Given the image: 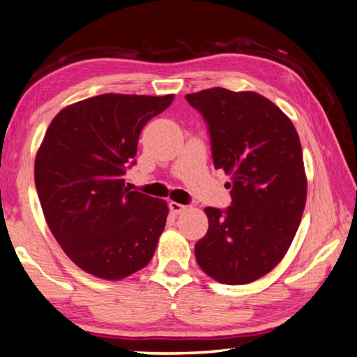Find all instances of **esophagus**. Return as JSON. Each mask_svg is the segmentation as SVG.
<instances>
[{
  "label": "esophagus",
  "mask_w": 357,
  "mask_h": 357,
  "mask_svg": "<svg viewBox=\"0 0 357 357\" xmlns=\"http://www.w3.org/2000/svg\"><path fill=\"white\" fill-rule=\"evenodd\" d=\"M169 208H171L172 213L178 215V213H183L188 207L183 206V204H178V202H175V201H171V202H169Z\"/></svg>",
  "instance_id": "obj_1"
}]
</instances>
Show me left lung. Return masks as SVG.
Returning <instances> with one entry per match:
<instances>
[{
	"label": "left lung",
	"instance_id": "obj_1",
	"mask_svg": "<svg viewBox=\"0 0 357 357\" xmlns=\"http://www.w3.org/2000/svg\"><path fill=\"white\" fill-rule=\"evenodd\" d=\"M204 115L215 169L231 177L232 206L206 207L208 231L196 261L223 284H247L284 258L301 225L307 175L299 134L271 99L255 91L207 89L186 95Z\"/></svg>",
	"mask_w": 357,
	"mask_h": 357
}]
</instances>
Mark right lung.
Masks as SVG:
<instances>
[{
  "label": "right lung",
  "instance_id": "1",
  "mask_svg": "<svg viewBox=\"0 0 357 357\" xmlns=\"http://www.w3.org/2000/svg\"><path fill=\"white\" fill-rule=\"evenodd\" d=\"M174 95L106 93L55 115L34 160V183L50 232L75 266L123 280L153 258L167 202L125 186L142 128Z\"/></svg>",
  "mask_w": 357,
  "mask_h": 357
}]
</instances>
